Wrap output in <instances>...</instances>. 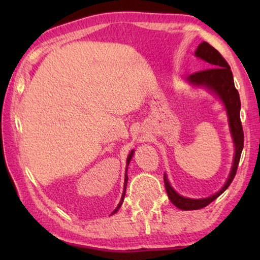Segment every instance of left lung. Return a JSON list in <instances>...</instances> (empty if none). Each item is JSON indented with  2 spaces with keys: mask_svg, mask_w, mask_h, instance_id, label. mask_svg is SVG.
Returning <instances> with one entry per match:
<instances>
[{
  "mask_svg": "<svg viewBox=\"0 0 260 260\" xmlns=\"http://www.w3.org/2000/svg\"><path fill=\"white\" fill-rule=\"evenodd\" d=\"M195 55L205 60L210 69L190 74V76L188 77V80L193 83V85L204 86L206 88H209L210 90L214 91V93L221 99L223 104H225L228 113V120H230L231 132L235 143V157L234 164H233L232 167V172L230 174V178L227 180V182L225 183V186L220 189L217 193L208 197V199L191 200L180 196L179 193L175 192L174 189L171 187L166 174H164V183L167 195H169V199L177 208L184 211L199 210L205 208L206 205L212 203L215 199H218V197L230 187V184L235 178L237 166H239L241 153L242 150H243L244 144V134L240 118L241 101L239 91H237L234 85V79H233L231 67L228 65L226 59L221 56V54H220L217 49H214L212 46H210L208 42L200 43V46L197 47L196 49Z\"/></svg>",
  "mask_w": 260,
  "mask_h": 260,
  "instance_id": "1",
  "label": "left lung"
}]
</instances>
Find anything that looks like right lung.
I'll use <instances>...</instances> for the list:
<instances>
[{"instance_id": "add662e5", "label": "right lung", "mask_w": 260, "mask_h": 260, "mask_svg": "<svg viewBox=\"0 0 260 260\" xmlns=\"http://www.w3.org/2000/svg\"><path fill=\"white\" fill-rule=\"evenodd\" d=\"M132 156H133V151L131 152V155L128 156V158H127V165L129 164V160H131V158H132ZM127 180H128V178H127V175H125V183H124V191H122V196H121V200H120V202H119V204H118V206H117V209L113 211L112 212V214L113 213H116L117 211H118V209L120 208V205L122 204V202H124V197H125V192H126V184H127Z\"/></svg>"}]
</instances>
